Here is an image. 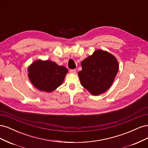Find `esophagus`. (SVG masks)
<instances>
[{"instance_id": "34e87169", "label": "esophagus", "mask_w": 148, "mask_h": 148, "mask_svg": "<svg viewBox=\"0 0 148 148\" xmlns=\"http://www.w3.org/2000/svg\"><path fill=\"white\" fill-rule=\"evenodd\" d=\"M70 73L75 74V73H76V70H75V69H73V70H70Z\"/></svg>"}]
</instances>
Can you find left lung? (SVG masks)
Wrapping results in <instances>:
<instances>
[{
	"instance_id": "8db88e82",
	"label": "left lung",
	"mask_w": 148,
	"mask_h": 148,
	"mask_svg": "<svg viewBox=\"0 0 148 148\" xmlns=\"http://www.w3.org/2000/svg\"><path fill=\"white\" fill-rule=\"evenodd\" d=\"M78 75L82 86L93 96L105 92L114 83L119 70L116 57L109 52L97 49L81 63Z\"/></svg>"
}]
</instances>
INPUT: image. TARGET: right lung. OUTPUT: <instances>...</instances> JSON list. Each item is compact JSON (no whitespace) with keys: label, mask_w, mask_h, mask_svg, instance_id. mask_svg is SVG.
Wrapping results in <instances>:
<instances>
[{"label":"right lung","mask_w":148,"mask_h":148,"mask_svg":"<svg viewBox=\"0 0 148 148\" xmlns=\"http://www.w3.org/2000/svg\"><path fill=\"white\" fill-rule=\"evenodd\" d=\"M28 76L34 86L38 90L51 92L63 83L68 70L51 60L38 59L28 68Z\"/></svg>","instance_id":"obj_1"}]
</instances>
